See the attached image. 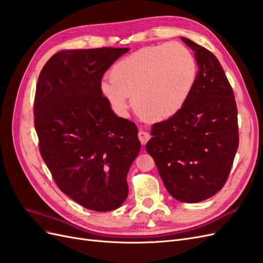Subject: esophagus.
Here are the masks:
<instances>
[{
  "instance_id": "34e87169",
  "label": "esophagus",
  "mask_w": 263,
  "mask_h": 263,
  "mask_svg": "<svg viewBox=\"0 0 263 263\" xmlns=\"http://www.w3.org/2000/svg\"><path fill=\"white\" fill-rule=\"evenodd\" d=\"M138 138H139V140H140V142H141L142 145H146L147 141L150 139V135L147 132L140 130L138 133Z\"/></svg>"
}]
</instances>
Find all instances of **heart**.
<instances>
[{"label": "heart", "mask_w": 263, "mask_h": 263, "mask_svg": "<svg viewBox=\"0 0 263 263\" xmlns=\"http://www.w3.org/2000/svg\"><path fill=\"white\" fill-rule=\"evenodd\" d=\"M197 74L196 61L181 44L170 43L139 49L119 60L103 80L101 92L118 113L133 97L136 113L150 122H161L182 108Z\"/></svg>", "instance_id": "1"}]
</instances>
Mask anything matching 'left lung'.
<instances>
[{
  "mask_svg": "<svg viewBox=\"0 0 263 263\" xmlns=\"http://www.w3.org/2000/svg\"><path fill=\"white\" fill-rule=\"evenodd\" d=\"M195 52L196 80L178 113L153 126L146 145L168 192L198 203L222 189L239 145L235 94L218 59L181 37Z\"/></svg>",
  "mask_w": 263,
  "mask_h": 263,
  "instance_id": "8db88e82",
  "label": "left lung"
}]
</instances>
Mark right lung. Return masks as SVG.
<instances>
[{"label":"right lung","mask_w":263,"mask_h":263,"mask_svg":"<svg viewBox=\"0 0 263 263\" xmlns=\"http://www.w3.org/2000/svg\"><path fill=\"white\" fill-rule=\"evenodd\" d=\"M129 48L54 53L38 77L34 123L39 151L55 184L83 208L118 209L140 150L136 125L118 117L101 92L105 71Z\"/></svg>","instance_id":"right-lung-1"}]
</instances>
